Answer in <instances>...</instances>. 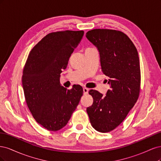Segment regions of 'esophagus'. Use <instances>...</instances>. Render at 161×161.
<instances>
[{"label": "esophagus", "instance_id": "34e87169", "mask_svg": "<svg viewBox=\"0 0 161 161\" xmlns=\"http://www.w3.org/2000/svg\"><path fill=\"white\" fill-rule=\"evenodd\" d=\"M89 89L88 88H86V87H84L83 88V92H84V94H87L88 93V92H89Z\"/></svg>", "mask_w": 161, "mask_h": 161}]
</instances>
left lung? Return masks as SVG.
Listing matches in <instances>:
<instances>
[{
	"label": "left lung",
	"mask_w": 161,
	"mask_h": 161,
	"mask_svg": "<svg viewBox=\"0 0 161 161\" xmlns=\"http://www.w3.org/2000/svg\"><path fill=\"white\" fill-rule=\"evenodd\" d=\"M86 37L97 47L102 72L109 78L105 97L89 91L92 105L86 108L92 128L102 133L115 129L137 101L140 91V67L136 46L124 32L95 29Z\"/></svg>",
	"instance_id": "8db88e82"
}]
</instances>
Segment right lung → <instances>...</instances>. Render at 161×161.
Here are the masks:
<instances>
[{"instance_id":"add662e5","label":"right lung","mask_w":161,"mask_h":161,"mask_svg":"<svg viewBox=\"0 0 161 161\" xmlns=\"http://www.w3.org/2000/svg\"><path fill=\"white\" fill-rule=\"evenodd\" d=\"M83 35L82 30L48 33L33 47L24 66L22 84L27 107L37 122L49 131L64 127L83 94L80 85L66 89L60 83L62 70Z\"/></svg>"}]
</instances>
